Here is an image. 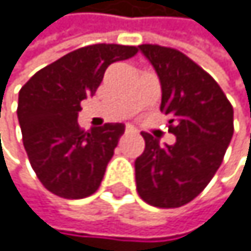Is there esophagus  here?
<instances>
[{
  "mask_svg": "<svg viewBox=\"0 0 251 251\" xmlns=\"http://www.w3.org/2000/svg\"><path fill=\"white\" fill-rule=\"evenodd\" d=\"M137 129L134 126H126V129H125V134H136Z\"/></svg>",
  "mask_w": 251,
  "mask_h": 251,
  "instance_id": "1",
  "label": "esophagus"
}]
</instances>
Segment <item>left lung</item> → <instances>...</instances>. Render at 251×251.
I'll return each instance as SVG.
<instances>
[{
    "label": "left lung",
    "instance_id": "left-lung-1",
    "mask_svg": "<svg viewBox=\"0 0 251 251\" xmlns=\"http://www.w3.org/2000/svg\"><path fill=\"white\" fill-rule=\"evenodd\" d=\"M161 81V112L169 117L173 145L142 132L136 162L140 199L156 208L192 201L216 175L233 137V106L211 75L178 50L140 45Z\"/></svg>",
    "mask_w": 251,
    "mask_h": 251
}]
</instances>
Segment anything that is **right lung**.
I'll list each match as a JSON object with an SVG mask.
<instances>
[{
    "mask_svg": "<svg viewBox=\"0 0 251 251\" xmlns=\"http://www.w3.org/2000/svg\"><path fill=\"white\" fill-rule=\"evenodd\" d=\"M137 51L114 43L75 50L43 67L20 90L17 115L25 150L40 183L54 195L78 200L100 187L125 125L81 129V101L95 95L109 65Z\"/></svg>",
    "mask_w": 251,
    "mask_h": 251,
    "instance_id": "1",
    "label": "right lung"
}]
</instances>
